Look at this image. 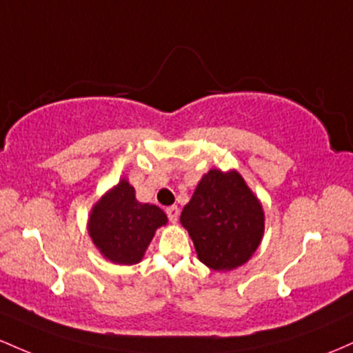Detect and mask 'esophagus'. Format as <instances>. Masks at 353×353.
<instances>
[{
	"instance_id": "esophagus-1",
	"label": "esophagus",
	"mask_w": 353,
	"mask_h": 353,
	"mask_svg": "<svg viewBox=\"0 0 353 353\" xmlns=\"http://www.w3.org/2000/svg\"><path fill=\"white\" fill-rule=\"evenodd\" d=\"M166 215H168V219L172 223H176L178 221V216H180V210H178L176 205H172V207H168L165 210Z\"/></svg>"
}]
</instances>
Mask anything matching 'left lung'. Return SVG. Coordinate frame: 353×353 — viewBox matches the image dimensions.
Segmentation results:
<instances>
[{"mask_svg":"<svg viewBox=\"0 0 353 353\" xmlns=\"http://www.w3.org/2000/svg\"><path fill=\"white\" fill-rule=\"evenodd\" d=\"M180 221L200 262L216 272L247 263L265 230L262 203L236 170L213 168L201 176Z\"/></svg>","mask_w":353,"mask_h":353,"instance_id":"obj_1","label":"left lung"}]
</instances>
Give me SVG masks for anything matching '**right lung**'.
<instances>
[{
  "label": "right lung",
  "mask_w": 353,
  "mask_h": 353,
  "mask_svg": "<svg viewBox=\"0 0 353 353\" xmlns=\"http://www.w3.org/2000/svg\"><path fill=\"white\" fill-rule=\"evenodd\" d=\"M157 205L140 203L128 180H120L91 208L88 233L94 247L110 262L134 265L143 259L157 228L166 225Z\"/></svg>",
  "instance_id": "1"
}]
</instances>
